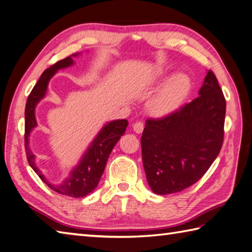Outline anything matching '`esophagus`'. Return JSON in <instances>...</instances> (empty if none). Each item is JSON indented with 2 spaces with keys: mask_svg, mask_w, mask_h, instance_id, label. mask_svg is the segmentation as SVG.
<instances>
[{
  "mask_svg": "<svg viewBox=\"0 0 252 252\" xmlns=\"http://www.w3.org/2000/svg\"><path fill=\"white\" fill-rule=\"evenodd\" d=\"M132 129L136 133H141L143 130V124L141 122H137L132 125Z\"/></svg>",
  "mask_w": 252,
  "mask_h": 252,
  "instance_id": "esophagus-1",
  "label": "esophagus"
}]
</instances>
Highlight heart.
Listing matches in <instances>:
<instances>
[{
	"mask_svg": "<svg viewBox=\"0 0 252 252\" xmlns=\"http://www.w3.org/2000/svg\"><path fill=\"white\" fill-rule=\"evenodd\" d=\"M165 71L155 70L147 80L148 85H155L165 78ZM190 78L187 75L177 73L172 75L150 99L148 100L147 109L149 114L157 119H163L175 113L184 103L190 91Z\"/></svg>",
	"mask_w": 252,
	"mask_h": 252,
	"instance_id": "1",
	"label": "heart"
}]
</instances>
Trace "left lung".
<instances>
[{
    "label": "left lung",
    "instance_id": "8db88e82",
    "mask_svg": "<svg viewBox=\"0 0 252 252\" xmlns=\"http://www.w3.org/2000/svg\"><path fill=\"white\" fill-rule=\"evenodd\" d=\"M199 96L161 120H148L141 136L147 181L157 194L184 190L201 178L219 156L226 102L207 71Z\"/></svg>",
    "mask_w": 252,
    "mask_h": 252
}]
</instances>
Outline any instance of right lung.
<instances>
[{"instance_id":"right-lung-1","label":"right lung","mask_w":252,"mask_h":252,"mask_svg":"<svg viewBox=\"0 0 252 252\" xmlns=\"http://www.w3.org/2000/svg\"><path fill=\"white\" fill-rule=\"evenodd\" d=\"M80 54L81 53L71 54L68 58L59 61L58 63L45 69L30 92L25 109V148L29 165L52 190L73 198H83L96 188L113 148L124 135L128 126L127 120H115L104 124L83 153L79 162L71 168L68 176L59 184L49 182L48 178L38 168L35 164V156L29 147L30 133L38 125L35 120V107L47 94L51 78L60 69L73 66L75 64L74 58H77Z\"/></svg>"}]
</instances>
